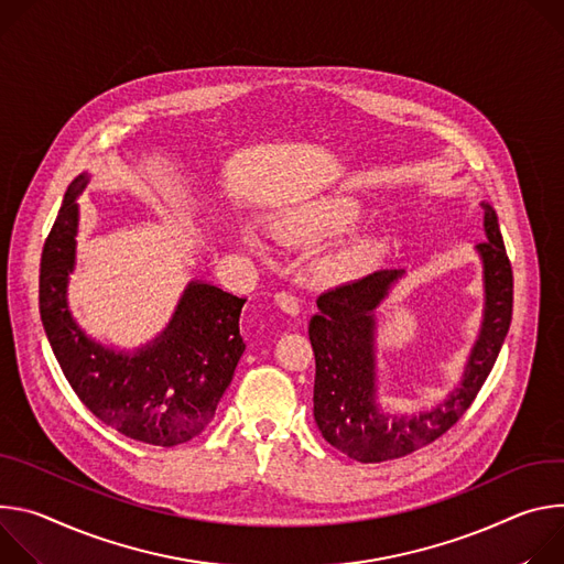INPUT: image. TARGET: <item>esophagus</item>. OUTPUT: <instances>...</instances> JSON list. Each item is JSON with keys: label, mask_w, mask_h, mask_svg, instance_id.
I'll return each mask as SVG.
<instances>
[{"label": "esophagus", "mask_w": 564, "mask_h": 564, "mask_svg": "<svg viewBox=\"0 0 564 564\" xmlns=\"http://www.w3.org/2000/svg\"><path fill=\"white\" fill-rule=\"evenodd\" d=\"M275 304H278L282 311H286L289 316H297V314H300V300H297L293 293H289V291L275 293Z\"/></svg>", "instance_id": "34e87169"}]
</instances>
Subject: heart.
<instances>
[{
    "mask_svg": "<svg viewBox=\"0 0 564 564\" xmlns=\"http://www.w3.org/2000/svg\"><path fill=\"white\" fill-rule=\"evenodd\" d=\"M362 217L365 208L356 197L345 193H329L278 208L271 217V228L284 243L314 246L351 230L362 221ZM241 239L253 248H264L253 230H243ZM371 253L373 243L369 239H356L325 258L323 271L332 278L356 275L367 267Z\"/></svg>",
    "mask_w": 564,
    "mask_h": 564,
    "instance_id": "obj_1",
    "label": "heart"
}]
</instances>
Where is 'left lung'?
Segmentation results:
<instances>
[{
	"label": "left lung",
	"instance_id": "1",
	"mask_svg": "<svg viewBox=\"0 0 564 564\" xmlns=\"http://www.w3.org/2000/svg\"><path fill=\"white\" fill-rule=\"evenodd\" d=\"M484 208V321L462 386L444 403L419 414H390L377 403V316L373 311L405 271L386 269L323 293L308 323L316 356L314 416L325 440L362 464L405 457L448 432L470 408L497 360L513 316V271L490 204Z\"/></svg>",
	"mask_w": 564,
	"mask_h": 564
}]
</instances>
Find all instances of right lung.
Here are the masks:
<instances>
[{"instance_id": "add662e5", "label": "right lung", "mask_w": 564, "mask_h": 564, "mask_svg": "<svg viewBox=\"0 0 564 564\" xmlns=\"http://www.w3.org/2000/svg\"><path fill=\"white\" fill-rule=\"evenodd\" d=\"M89 174L72 181L40 264V316L51 349L78 399L130 440L178 446L202 434L246 349L239 334L243 297L208 282L185 286L170 325L128 354L89 338L74 321L67 284L76 264L78 195Z\"/></svg>"}]
</instances>
